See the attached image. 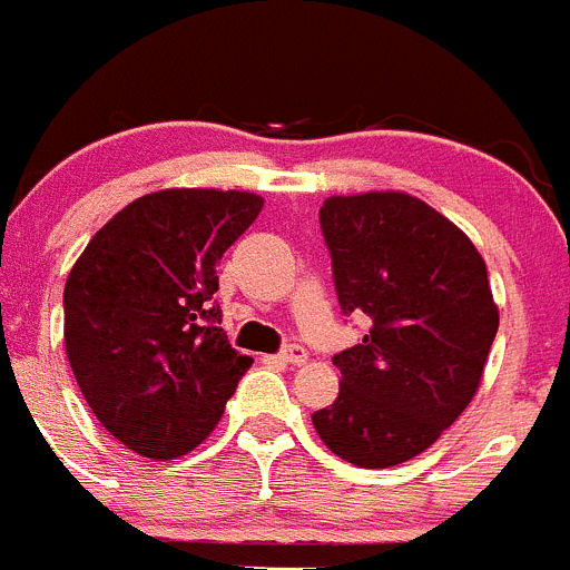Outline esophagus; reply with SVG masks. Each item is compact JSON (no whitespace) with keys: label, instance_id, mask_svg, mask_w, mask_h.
I'll use <instances>...</instances> for the list:
<instances>
[{"label":"esophagus","instance_id":"1","mask_svg":"<svg viewBox=\"0 0 570 570\" xmlns=\"http://www.w3.org/2000/svg\"><path fill=\"white\" fill-rule=\"evenodd\" d=\"M278 360H281V363H289V365H303V363H306V348H303V345H297V343H289V345H284V348H281Z\"/></svg>","mask_w":570,"mask_h":570}]
</instances>
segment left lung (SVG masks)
I'll list each match as a JSON object with an SVG mask.
<instances>
[{
    "label": "left lung",
    "instance_id": "left-lung-1",
    "mask_svg": "<svg viewBox=\"0 0 570 570\" xmlns=\"http://www.w3.org/2000/svg\"><path fill=\"white\" fill-rule=\"evenodd\" d=\"M321 230L340 309L368 334L334 354L340 396L312 422L348 464L396 466L475 396L498 334L487 264L453 222L393 190L332 196Z\"/></svg>",
    "mask_w": 570,
    "mask_h": 570
}]
</instances>
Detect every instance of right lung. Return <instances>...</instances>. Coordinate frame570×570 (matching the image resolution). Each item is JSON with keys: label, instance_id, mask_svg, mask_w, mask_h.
Listing matches in <instances>:
<instances>
[{"label": "right lung", "instance_id": "add662e5", "mask_svg": "<svg viewBox=\"0 0 570 570\" xmlns=\"http://www.w3.org/2000/svg\"><path fill=\"white\" fill-rule=\"evenodd\" d=\"M242 190L148 194L100 227L63 286V343L98 422L146 459L199 446L253 357L222 328L219 258L261 210Z\"/></svg>", "mask_w": 570, "mask_h": 570}]
</instances>
